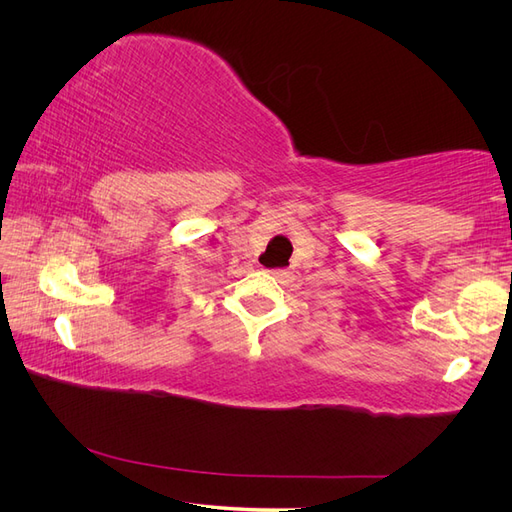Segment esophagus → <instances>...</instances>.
I'll return each instance as SVG.
<instances>
[{
  "label": "esophagus",
  "mask_w": 512,
  "mask_h": 512,
  "mask_svg": "<svg viewBox=\"0 0 512 512\" xmlns=\"http://www.w3.org/2000/svg\"><path fill=\"white\" fill-rule=\"evenodd\" d=\"M271 273H273L275 277H284V275H286V271H282V269H271Z\"/></svg>",
  "instance_id": "esophagus-1"
}]
</instances>
